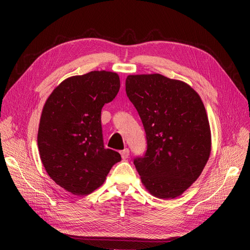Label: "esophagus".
Instances as JSON below:
<instances>
[{
	"label": "esophagus",
	"instance_id": "obj_1",
	"mask_svg": "<svg viewBox=\"0 0 250 250\" xmlns=\"http://www.w3.org/2000/svg\"><path fill=\"white\" fill-rule=\"evenodd\" d=\"M121 156H122L123 160H126V158H128V156H129V149L128 148H125L124 150L121 151Z\"/></svg>",
	"mask_w": 250,
	"mask_h": 250
}]
</instances>
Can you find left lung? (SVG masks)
I'll use <instances>...</instances> for the list:
<instances>
[{
    "instance_id": "obj_1",
    "label": "left lung",
    "mask_w": 250,
    "mask_h": 250,
    "mask_svg": "<svg viewBox=\"0 0 250 250\" xmlns=\"http://www.w3.org/2000/svg\"><path fill=\"white\" fill-rule=\"evenodd\" d=\"M125 85L146 132V153L133 161L142 184L157 198H176L200 176L210 154L201 98L186 82L161 74L129 75Z\"/></svg>"
}]
</instances>
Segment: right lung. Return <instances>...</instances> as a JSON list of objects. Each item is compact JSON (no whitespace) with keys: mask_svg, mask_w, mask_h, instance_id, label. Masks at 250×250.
<instances>
[{"mask_svg":"<svg viewBox=\"0 0 250 250\" xmlns=\"http://www.w3.org/2000/svg\"><path fill=\"white\" fill-rule=\"evenodd\" d=\"M120 89L117 73L93 71L63 80L43 105L37 134L41 160L49 176L74 195L101 187L117 151L105 149L101 109Z\"/></svg>","mask_w":250,"mask_h":250,"instance_id":"right-lung-1","label":"right lung"}]
</instances>
